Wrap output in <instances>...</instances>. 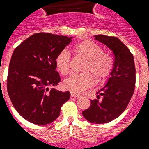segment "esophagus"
Masks as SVG:
<instances>
[{
    "label": "esophagus",
    "mask_w": 149,
    "mask_h": 149,
    "mask_svg": "<svg viewBox=\"0 0 149 149\" xmlns=\"http://www.w3.org/2000/svg\"><path fill=\"white\" fill-rule=\"evenodd\" d=\"M70 96H71L72 97H80V95H78V94H76V93H74V92L70 93Z\"/></svg>",
    "instance_id": "34e87169"
}]
</instances>
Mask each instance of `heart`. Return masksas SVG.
I'll return each mask as SVG.
<instances>
[{
	"label": "heart",
	"instance_id": "1",
	"mask_svg": "<svg viewBox=\"0 0 149 149\" xmlns=\"http://www.w3.org/2000/svg\"><path fill=\"white\" fill-rule=\"evenodd\" d=\"M74 49L76 52L87 59L83 67V71L91 72L98 79H105L109 76L113 67L112 58L109 54L103 52L101 46L87 40L75 44ZM70 53L66 50H62L57 55L55 65L62 74L70 73ZM89 72L72 74L65 80L64 86L72 92H84L91 87L94 83V77Z\"/></svg>",
	"mask_w": 149,
	"mask_h": 149
}]
</instances>
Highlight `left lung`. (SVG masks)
<instances>
[{
	"instance_id": "1",
	"label": "left lung",
	"mask_w": 149,
	"mask_h": 149,
	"mask_svg": "<svg viewBox=\"0 0 149 149\" xmlns=\"http://www.w3.org/2000/svg\"><path fill=\"white\" fill-rule=\"evenodd\" d=\"M95 38L112 50L115 57L110 77L97 92L102 99L97 95L82 112L89 122L101 124L115 120L127 109L134 91L136 72L132 53L120 40L106 35H95Z\"/></svg>"
}]
</instances>
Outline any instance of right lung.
I'll list each match as a JSON object with an SVG mask.
<instances>
[{
  "instance_id": "right-lung-1",
  "label": "right lung",
  "mask_w": 149,
  "mask_h": 149,
  "mask_svg": "<svg viewBox=\"0 0 149 149\" xmlns=\"http://www.w3.org/2000/svg\"><path fill=\"white\" fill-rule=\"evenodd\" d=\"M72 37L47 33L33 34L14 50L9 63L7 90L22 117L37 125L51 123L59 116L70 97L49 86L61 82L55 58Z\"/></svg>"
}]
</instances>
